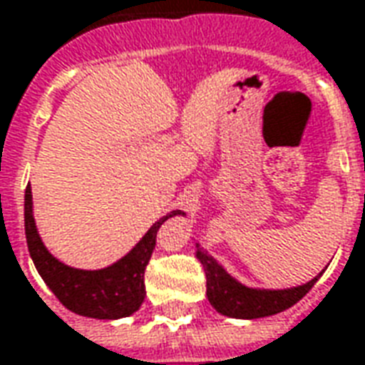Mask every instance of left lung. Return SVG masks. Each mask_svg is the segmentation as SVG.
Wrapping results in <instances>:
<instances>
[{
  "label": "left lung",
  "instance_id": "8db88e82",
  "mask_svg": "<svg viewBox=\"0 0 365 365\" xmlns=\"http://www.w3.org/2000/svg\"><path fill=\"white\" fill-rule=\"evenodd\" d=\"M199 262L203 264L207 277V299L221 314L232 319H262L289 309L311 291L322 272L311 282L289 287V289H252L237 282L211 254L201 250L197 245Z\"/></svg>",
  "mask_w": 365,
  "mask_h": 365
}]
</instances>
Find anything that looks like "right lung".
Wrapping results in <instances>:
<instances>
[{"label": "right lung", "instance_id": "1", "mask_svg": "<svg viewBox=\"0 0 365 365\" xmlns=\"http://www.w3.org/2000/svg\"><path fill=\"white\" fill-rule=\"evenodd\" d=\"M182 211H172L166 217L152 225L138 245L123 256L119 262L103 269H78L56 260L36 230L33 217V195L31 187L25 190V235H27L29 254L35 262L36 272L44 283L58 297L62 305L72 313L91 317V319H123L143 305L144 295V269L148 266L152 250L156 246V235L160 227Z\"/></svg>", "mask_w": 365, "mask_h": 365}]
</instances>
